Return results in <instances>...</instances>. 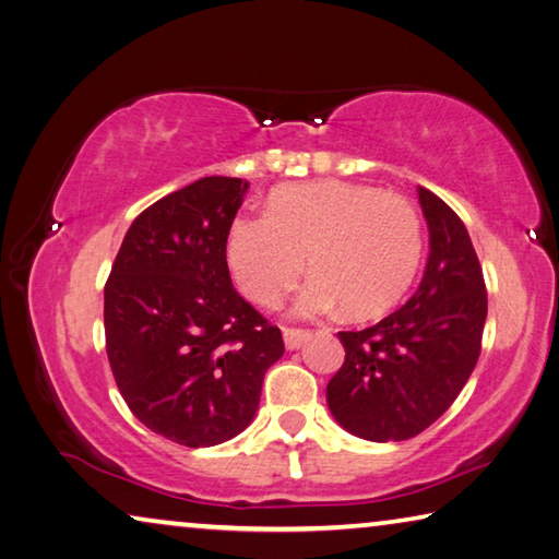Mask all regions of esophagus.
<instances>
[{
  "label": "esophagus",
  "mask_w": 559,
  "mask_h": 559,
  "mask_svg": "<svg viewBox=\"0 0 559 559\" xmlns=\"http://www.w3.org/2000/svg\"><path fill=\"white\" fill-rule=\"evenodd\" d=\"M311 338L309 331H301V329H285V346L287 350H297L307 344Z\"/></svg>",
  "instance_id": "34e87169"
}]
</instances>
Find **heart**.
<instances>
[{"instance_id":"heart-1","label":"heart","mask_w":559,"mask_h":559,"mask_svg":"<svg viewBox=\"0 0 559 559\" xmlns=\"http://www.w3.org/2000/svg\"><path fill=\"white\" fill-rule=\"evenodd\" d=\"M305 254L314 274L292 305L295 317L338 307L376 317L413 282L423 228L405 195L338 179L282 186L267 213L238 215L230 225V272L258 305H274L295 285Z\"/></svg>"}]
</instances>
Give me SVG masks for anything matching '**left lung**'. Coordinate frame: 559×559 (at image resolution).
I'll return each mask as SVG.
<instances>
[{
	"label": "left lung",
	"instance_id": "1",
	"mask_svg": "<svg viewBox=\"0 0 559 559\" xmlns=\"http://www.w3.org/2000/svg\"><path fill=\"white\" fill-rule=\"evenodd\" d=\"M429 228L423 282L403 307L364 331H341L346 360L326 403L346 432L403 442L442 417L481 354L486 285L462 218L419 186Z\"/></svg>",
	"mask_w": 559,
	"mask_h": 559
}]
</instances>
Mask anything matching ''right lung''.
<instances>
[{"label": "right lung", "instance_id": "1", "mask_svg": "<svg viewBox=\"0 0 559 559\" xmlns=\"http://www.w3.org/2000/svg\"><path fill=\"white\" fill-rule=\"evenodd\" d=\"M248 181L205 176L136 215L105 285L107 358L127 407L183 447L240 435L282 334L238 292L225 260Z\"/></svg>", "mask_w": 559, "mask_h": 559}]
</instances>
